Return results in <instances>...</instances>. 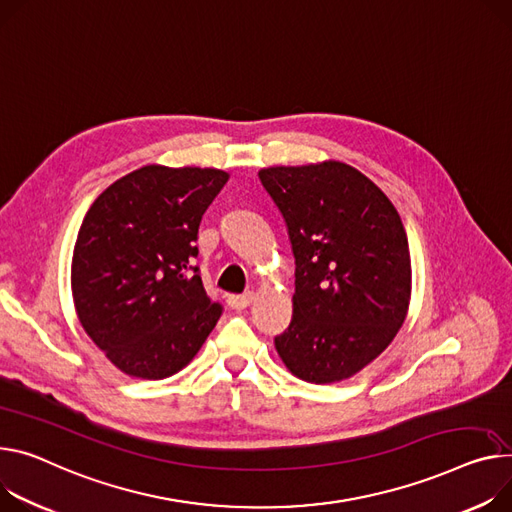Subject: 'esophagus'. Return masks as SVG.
<instances>
[{
  "label": "esophagus",
  "mask_w": 512,
  "mask_h": 512,
  "mask_svg": "<svg viewBox=\"0 0 512 512\" xmlns=\"http://www.w3.org/2000/svg\"><path fill=\"white\" fill-rule=\"evenodd\" d=\"M254 299V293L248 291V293H242V295H229L227 297V305L231 309H246Z\"/></svg>",
  "instance_id": "obj_1"
}]
</instances>
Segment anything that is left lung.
Segmentation results:
<instances>
[{
	"label": "left lung",
	"instance_id": "obj_1",
	"mask_svg": "<svg viewBox=\"0 0 512 512\" xmlns=\"http://www.w3.org/2000/svg\"><path fill=\"white\" fill-rule=\"evenodd\" d=\"M295 256L293 320L274 338L287 369L309 383L348 379L402 328L412 266L391 201L342 162L264 168Z\"/></svg>",
	"mask_w": 512,
	"mask_h": 512
}]
</instances>
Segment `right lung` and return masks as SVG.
<instances>
[{
    "mask_svg": "<svg viewBox=\"0 0 512 512\" xmlns=\"http://www.w3.org/2000/svg\"><path fill=\"white\" fill-rule=\"evenodd\" d=\"M227 178L215 168L143 166L110 184L86 213L71 260L73 303L123 373H178L221 318L194 260L203 213Z\"/></svg>",
    "mask_w": 512,
    "mask_h": 512,
    "instance_id": "obj_1",
    "label": "right lung"
}]
</instances>
